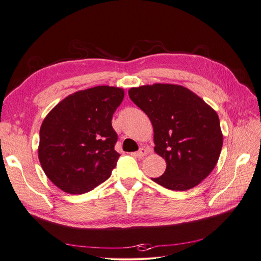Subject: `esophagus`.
<instances>
[{
    "instance_id": "34e87169",
    "label": "esophagus",
    "mask_w": 261,
    "mask_h": 261,
    "mask_svg": "<svg viewBox=\"0 0 261 261\" xmlns=\"http://www.w3.org/2000/svg\"><path fill=\"white\" fill-rule=\"evenodd\" d=\"M147 154H148V151H147V149H145V148H140L137 152L134 153V155H135L136 158H139V159H141V158H144Z\"/></svg>"
}]
</instances>
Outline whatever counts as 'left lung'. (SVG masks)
<instances>
[{
  "instance_id": "left-lung-1",
  "label": "left lung",
  "mask_w": 261,
  "mask_h": 261,
  "mask_svg": "<svg viewBox=\"0 0 261 261\" xmlns=\"http://www.w3.org/2000/svg\"><path fill=\"white\" fill-rule=\"evenodd\" d=\"M128 94L151 121L154 151L167 162L165 172L152 180L171 191L198 185L215 169L222 149L217 112L179 85L140 86Z\"/></svg>"
}]
</instances>
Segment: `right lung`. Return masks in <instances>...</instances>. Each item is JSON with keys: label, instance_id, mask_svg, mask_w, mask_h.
I'll return each mask as SVG.
<instances>
[{"label": "right lung", "instance_id": "add662e5", "mask_svg": "<svg viewBox=\"0 0 261 261\" xmlns=\"http://www.w3.org/2000/svg\"><path fill=\"white\" fill-rule=\"evenodd\" d=\"M124 90L97 86L63 99L45 116L38 156L52 183L67 194H85L111 176L120 153L112 116Z\"/></svg>", "mask_w": 261, "mask_h": 261}]
</instances>
